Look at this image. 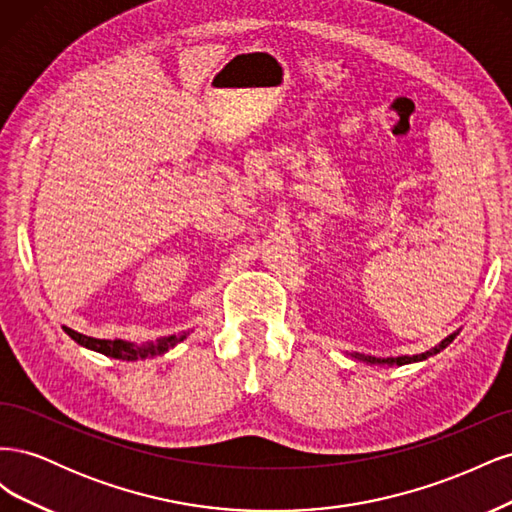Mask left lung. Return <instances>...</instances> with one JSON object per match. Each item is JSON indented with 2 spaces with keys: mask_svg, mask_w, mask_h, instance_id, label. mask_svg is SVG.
I'll return each instance as SVG.
<instances>
[{
  "mask_svg": "<svg viewBox=\"0 0 512 512\" xmlns=\"http://www.w3.org/2000/svg\"><path fill=\"white\" fill-rule=\"evenodd\" d=\"M457 335H459V331H455V333H451L448 337H444L442 342H440L438 346H433L431 350L421 352V354H412V356H386V359H376V356H365V354H359V352H354V354H350V356H352V359H356V361H363V363H369V365H389V367L397 365V367H401V365H410V363L425 361V359H429V356L438 354L440 350H444L448 344H451Z\"/></svg>",
  "mask_w": 512,
  "mask_h": 512,
  "instance_id": "obj_1",
  "label": "left lung"
}]
</instances>
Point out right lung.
Wrapping results in <instances>:
<instances>
[{
  "label": "right lung",
  "mask_w": 512,
  "mask_h": 512,
  "mask_svg": "<svg viewBox=\"0 0 512 512\" xmlns=\"http://www.w3.org/2000/svg\"><path fill=\"white\" fill-rule=\"evenodd\" d=\"M64 331L74 339L76 344L100 352L104 356H111V359L119 361H138V359H153V356L166 354L170 348H175L179 342H183L185 337L192 333V329L181 331L177 335H166L156 339V342H145V344H134L128 342V339H96V337H87L83 333H76L70 327H64Z\"/></svg>",
  "instance_id": "1"
}]
</instances>
